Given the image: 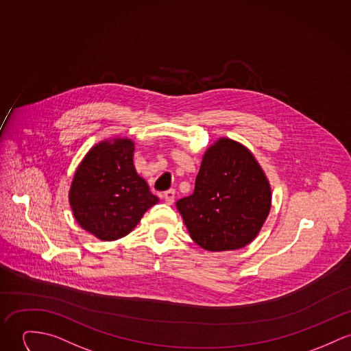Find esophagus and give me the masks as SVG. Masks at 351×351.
Instances as JSON below:
<instances>
[{
  "label": "esophagus",
  "instance_id": "esophagus-1",
  "mask_svg": "<svg viewBox=\"0 0 351 351\" xmlns=\"http://www.w3.org/2000/svg\"><path fill=\"white\" fill-rule=\"evenodd\" d=\"M162 197H164V200H165L167 204H169V206L173 204V202H175V189H169V191L164 192Z\"/></svg>",
  "mask_w": 351,
  "mask_h": 351
}]
</instances>
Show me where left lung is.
I'll list each match as a JSON object with an SVG mask.
<instances>
[{"instance_id": "8db88e82", "label": "left lung", "mask_w": 351, "mask_h": 351, "mask_svg": "<svg viewBox=\"0 0 351 351\" xmlns=\"http://www.w3.org/2000/svg\"><path fill=\"white\" fill-rule=\"evenodd\" d=\"M176 207L202 248L239 250L256 238L270 214V183L250 149L221 137L203 155L193 193Z\"/></svg>"}]
</instances>
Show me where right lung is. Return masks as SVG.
<instances>
[{
    "mask_svg": "<svg viewBox=\"0 0 351 351\" xmlns=\"http://www.w3.org/2000/svg\"><path fill=\"white\" fill-rule=\"evenodd\" d=\"M135 143L103 140L81 160L69 189V204L81 228L104 242L128 235L159 202L134 165Z\"/></svg>",
    "mask_w": 351,
    "mask_h": 351,
    "instance_id": "right-lung-1",
    "label": "right lung"
}]
</instances>
